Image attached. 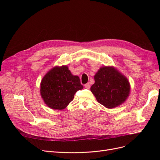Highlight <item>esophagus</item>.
Segmentation results:
<instances>
[{"instance_id":"34e87169","label":"esophagus","mask_w":160,"mask_h":160,"mask_svg":"<svg viewBox=\"0 0 160 160\" xmlns=\"http://www.w3.org/2000/svg\"><path fill=\"white\" fill-rule=\"evenodd\" d=\"M84 87H85V88H86V89H89V88H90V84H89V83H86V84L84 85Z\"/></svg>"}]
</instances>
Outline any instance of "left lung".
I'll return each instance as SVG.
<instances>
[{
	"label": "left lung",
	"mask_w": 160,
	"mask_h": 160,
	"mask_svg": "<svg viewBox=\"0 0 160 160\" xmlns=\"http://www.w3.org/2000/svg\"><path fill=\"white\" fill-rule=\"evenodd\" d=\"M91 87L97 101L106 108L112 109L123 104L130 95L128 78L113 66H103L94 76Z\"/></svg>",
	"instance_id": "8db88e82"
}]
</instances>
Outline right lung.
<instances>
[{
    "label": "right lung",
    "mask_w": 160,
    "mask_h": 160,
    "mask_svg": "<svg viewBox=\"0 0 160 160\" xmlns=\"http://www.w3.org/2000/svg\"><path fill=\"white\" fill-rule=\"evenodd\" d=\"M83 88L79 77L73 75L67 65L55 66L42 78L40 94L48 108L62 110L73 100L76 92Z\"/></svg>",
    "instance_id": "1"
}]
</instances>
